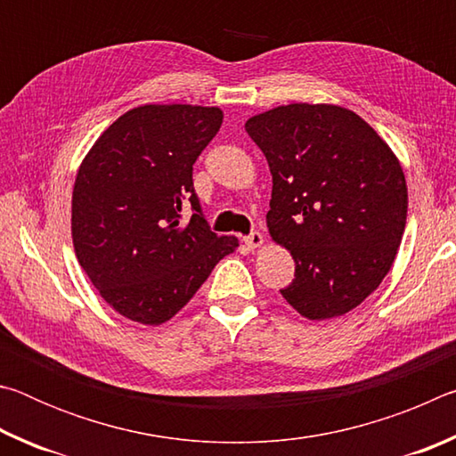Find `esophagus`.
<instances>
[{
  "instance_id": "esophagus-1",
  "label": "esophagus",
  "mask_w": 456,
  "mask_h": 456,
  "mask_svg": "<svg viewBox=\"0 0 456 456\" xmlns=\"http://www.w3.org/2000/svg\"><path fill=\"white\" fill-rule=\"evenodd\" d=\"M243 241L247 247H249V249H257V247L265 243V237H264V233H259V231H253V233L247 235Z\"/></svg>"
}]
</instances>
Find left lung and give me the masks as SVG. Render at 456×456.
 Returning <instances> with one entry per match:
<instances>
[{"instance_id":"left-lung-1","label":"left lung","mask_w":456,"mask_h":456,"mask_svg":"<svg viewBox=\"0 0 456 456\" xmlns=\"http://www.w3.org/2000/svg\"><path fill=\"white\" fill-rule=\"evenodd\" d=\"M245 130L272 171L269 235L296 261L281 296L314 322L348 314L382 283L403 241L400 160L364 118L336 104L277 106Z\"/></svg>"}]
</instances>
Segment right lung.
<instances>
[{
    "label": "right lung",
    "mask_w": 456,
    "mask_h": 456,
    "mask_svg": "<svg viewBox=\"0 0 456 456\" xmlns=\"http://www.w3.org/2000/svg\"><path fill=\"white\" fill-rule=\"evenodd\" d=\"M221 122L217 106L133 108L98 136L76 173V257L104 302L128 320H171L239 247L237 237L209 229L192 187V165ZM187 200L196 213L181 224Z\"/></svg>",
    "instance_id": "add662e5"
}]
</instances>
